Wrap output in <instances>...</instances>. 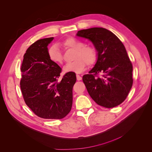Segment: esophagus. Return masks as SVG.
<instances>
[{"label":"esophagus","mask_w":152,"mask_h":152,"mask_svg":"<svg viewBox=\"0 0 152 152\" xmlns=\"http://www.w3.org/2000/svg\"><path fill=\"white\" fill-rule=\"evenodd\" d=\"M76 79H77V80H80L82 79V77L79 75H76Z\"/></svg>","instance_id":"esophagus-1"}]
</instances>
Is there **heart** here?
<instances>
[{"instance_id":"heart-1","label":"heart","mask_w":152,"mask_h":152,"mask_svg":"<svg viewBox=\"0 0 152 152\" xmlns=\"http://www.w3.org/2000/svg\"><path fill=\"white\" fill-rule=\"evenodd\" d=\"M62 45L66 49L75 50L74 56V62L68 63L64 66L65 73L73 72L80 73L86 68V63L89 65H93L96 60L97 53L95 48L91 46H84V43L78 40L69 38L62 43ZM48 55L49 60L53 63L61 64L63 63L64 57L62 53L56 45L50 46L48 50Z\"/></svg>"}]
</instances>
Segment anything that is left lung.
<instances>
[{"mask_svg": "<svg viewBox=\"0 0 152 152\" xmlns=\"http://www.w3.org/2000/svg\"><path fill=\"white\" fill-rule=\"evenodd\" d=\"M76 35L92 42L97 52L94 67L83 77L88 94L96 103L106 108L120 104L133 82V65L124 44L112 32L102 27L80 30ZM100 73L102 77H96Z\"/></svg>", "mask_w": 152, "mask_h": 152, "instance_id": "left-lung-1", "label": "left lung"}]
</instances>
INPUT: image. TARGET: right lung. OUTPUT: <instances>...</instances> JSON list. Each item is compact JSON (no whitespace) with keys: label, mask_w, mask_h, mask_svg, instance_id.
I'll list each match as a JSON object with an SVG mask.
<instances>
[{"label":"right lung","mask_w":152,"mask_h":152,"mask_svg":"<svg viewBox=\"0 0 152 152\" xmlns=\"http://www.w3.org/2000/svg\"><path fill=\"white\" fill-rule=\"evenodd\" d=\"M53 39H40L27 49L20 85L26 104L35 114L43 118L61 119L72 109L76 76L68 72L58 81L61 68L48 55V46Z\"/></svg>","instance_id":"right-lung-1"}]
</instances>
